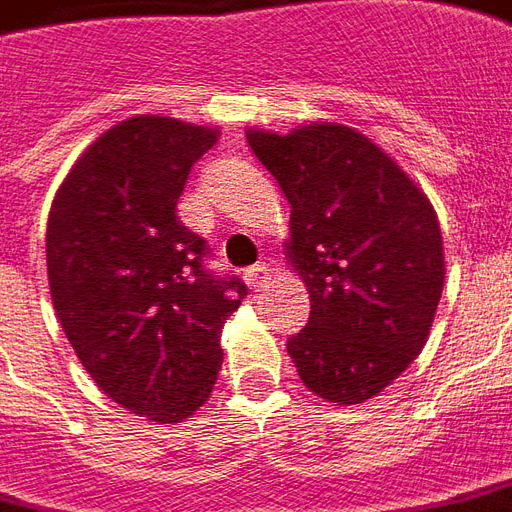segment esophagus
Returning a JSON list of instances; mask_svg holds the SVG:
<instances>
[{
  "mask_svg": "<svg viewBox=\"0 0 512 512\" xmlns=\"http://www.w3.org/2000/svg\"><path fill=\"white\" fill-rule=\"evenodd\" d=\"M267 278H270V267L264 264V261H259L256 267H251V270L245 272V283L251 286V289H264V283H267Z\"/></svg>",
  "mask_w": 512,
  "mask_h": 512,
  "instance_id": "esophagus-1",
  "label": "esophagus"
}]
</instances>
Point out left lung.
I'll return each instance as SVG.
<instances>
[{
    "mask_svg": "<svg viewBox=\"0 0 512 512\" xmlns=\"http://www.w3.org/2000/svg\"><path fill=\"white\" fill-rule=\"evenodd\" d=\"M248 147L292 204L286 256L311 316L286 341L305 387L363 404L423 352L445 286L442 229L423 190L382 147L338 122L286 136L248 130Z\"/></svg>",
    "mask_w": 512,
    "mask_h": 512,
    "instance_id": "8db88e82",
    "label": "left lung"
}]
</instances>
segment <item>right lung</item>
Here are the masks:
<instances>
[{
  "mask_svg": "<svg viewBox=\"0 0 512 512\" xmlns=\"http://www.w3.org/2000/svg\"><path fill=\"white\" fill-rule=\"evenodd\" d=\"M215 141L218 130L182 119H125L76 160L48 215V286L67 341L111 401L152 423H179L210 398L220 330L248 294L204 267L207 242L177 218Z\"/></svg>",
  "mask_w": 512,
  "mask_h": 512,
  "instance_id": "right-lung-1",
  "label": "right lung"
}]
</instances>
